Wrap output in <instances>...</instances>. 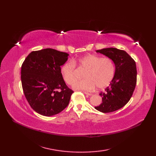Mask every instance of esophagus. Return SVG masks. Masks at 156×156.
Here are the masks:
<instances>
[{
    "mask_svg": "<svg viewBox=\"0 0 156 156\" xmlns=\"http://www.w3.org/2000/svg\"><path fill=\"white\" fill-rule=\"evenodd\" d=\"M84 93L86 94V95H87V96H92V94H90V93H88V92H84Z\"/></svg>",
    "mask_w": 156,
    "mask_h": 156,
    "instance_id": "1",
    "label": "esophagus"
}]
</instances>
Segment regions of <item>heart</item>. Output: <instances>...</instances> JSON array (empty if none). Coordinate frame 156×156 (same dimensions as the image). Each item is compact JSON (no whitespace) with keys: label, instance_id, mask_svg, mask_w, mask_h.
I'll return each mask as SVG.
<instances>
[{"label":"heart","instance_id":"b5f03b06","mask_svg":"<svg viewBox=\"0 0 156 156\" xmlns=\"http://www.w3.org/2000/svg\"><path fill=\"white\" fill-rule=\"evenodd\" d=\"M76 65L85 70L83 75L85 78L74 84L73 88L77 90L91 91L96 87L99 89L104 88L111 83L115 74V65L111 58L88 55L62 66L61 75L69 85H72L77 80Z\"/></svg>","mask_w":156,"mask_h":156}]
</instances>
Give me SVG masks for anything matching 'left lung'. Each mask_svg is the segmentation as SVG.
I'll use <instances>...</instances> for the list:
<instances>
[{"mask_svg": "<svg viewBox=\"0 0 156 156\" xmlns=\"http://www.w3.org/2000/svg\"><path fill=\"white\" fill-rule=\"evenodd\" d=\"M97 53L111 58L115 64V74L109 87L100 95L102 103L95 107L98 111L107 113L123 107L129 101L136 83V68L135 60L125 51L116 48L97 50Z\"/></svg>", "mask_w": 156, "mask_h": 156, "instance_id": "left-lung-1", "label": "left lung"}]
</instances>
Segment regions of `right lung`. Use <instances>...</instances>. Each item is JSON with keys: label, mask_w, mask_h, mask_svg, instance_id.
Instances as JSON below:
<instances>
[{"label": "right lung", "mask_w": 156, "mask_h": 156, "mask_svg": "<svg viewBox=\"0 0 156 156\" xmlns=\"http://www.w3.org/2000/svg\"><path fill=\"white\" fill-rule=\"evenodd\" d=\"M68 55L51 48L35 51L21 66L23 92L32 109L40 115H56L69 104L73 91L66 84L60 72Z\"/></svg>", "instance_id": "1"}]
</instances>
